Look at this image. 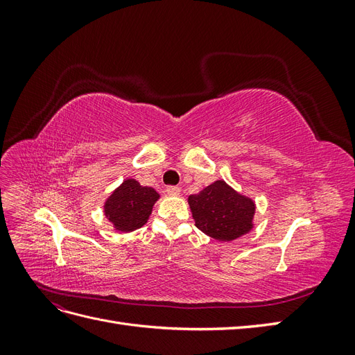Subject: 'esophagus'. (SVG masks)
Returning <instances> with one entry per match:
<instances>
[{
	"instance_id": "obj_1",
	"label": "esophagus",
	"mask_w": 355,
	"mask_h": 355,
	"mask_svg": "<svg viewBox=\"0 0 355 355\" xmlns=\"http://www.w3.org/2000/svg\"><path fill=\"white\" fill-rule=\"evenodd\" d=\"M166 192L168 196H179L180 194V188L176 185H170L166 188Z\"/></svg>"
}]
</instances>
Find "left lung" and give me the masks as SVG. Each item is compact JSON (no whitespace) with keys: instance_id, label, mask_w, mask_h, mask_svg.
<instances>
[{"instance_id":"obj_1","label":"left lung","mask_w":355,"mask_h":355,"mask_svg":"<svg viewBox=\"0 0 355 355\" xmlns=\"http://www.w3.org/2000/svg\"><path fill=\"white\" fill-rule=\"evenodd\" d=\"M196 227L219 241H232L252 230L254 202L235 192L223 180L189 196Z\"/></svg>"}]
</instances>
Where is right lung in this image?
Wrapping results in <instances>:
<instances>
[{"mask_svg": "<svg viewBox=\"0 0 355 355\" xmlns=\"http://www.w3.org/2000/svg\"><path fill=\"white\" fill-rule=\"evenodd\" d=\"M158 197L154 188L142 187L137 180L127 179L106 200L105 214L114 223L115 230L130 232L146 223Z\"/></svg>", "mask_w": 355, "mask_h": 355, "instance_id": "add662e5", "label": "right lung"}]
</instances>
